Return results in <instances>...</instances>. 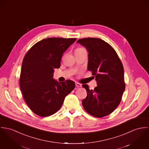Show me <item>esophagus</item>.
<instances>
[{
    "label": "esophagus",
    "instance_id": "obj_1",
    "mask_svg": "<svg viewBox=\"0 0 149 149\" xmlns=\"http://www.w3.org/2000/svg\"><path fill=\"white\" fill-rule=\"evenodd\" d=\"M75 85H76L77 87H82V84L81 83H75Z\"/></svg>",
    "mask_w": 149,
    "mask_h": 149
}]
</instances>
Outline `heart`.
Returning a JSON list of instances; mask_svg holds the SVG:
<instances>
[{
  "label": "heart",
  "mask_w": 149,
  "mask_h": 149,
  "mask_svg": "<svg viewBox=\"0 0 149 149\" xmlns=\"http://www.w3.org/2000/svg\"><path fill=\"white\" fill-rule=\"evenodd\" d=\"M83 48H79V49H77V50H79V49H82Z\"/></svg>",
  "instance_id": "1"
}]
</instances>
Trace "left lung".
Masks as SVG:
<instances>
[{
  "label": "left lung",
  "mask_w": 149,
  "mask_h": 149,
  "mask_svg": "<svg viewBox=\"0 0 149 149\" xmlns=\"http://www.w3.org/2000/svg\"><path fill=\"white\" fill-rule=\"evenodd\" d=\"M77 43L88 51L87 70L92 72L97 82L94 90L83 84L87 94L82 100L83 106L95 117L108 116L120 103L125 89L123 65L115 50L100 39L83 38Z\"/></svg>",
  "instance_id": "obj_1"
}]
</instances>
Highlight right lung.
<instances>
[{"mask_svg": "<svg viewBox=\"0 0 149 149\" xmlns=\"http://www.w3.org/2000/svg\"><path fill=\"white\" fill-rule=\"evenodd\" d=\"M76 38H49L29 50L24 57L20 87L24 100L35 114L42 117L57 112L67 95L75 88L74 81L59 82L53 78L63 53Z\"/></svg>", "mask_w": 149, "mask_h": 149, "instance_id": "right-lung-1", "label": "right lung"}]
</instances>
